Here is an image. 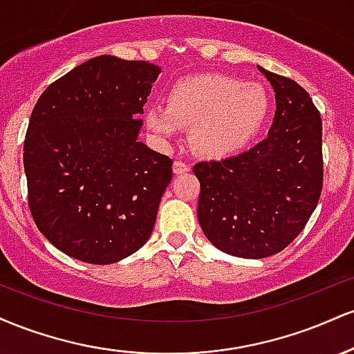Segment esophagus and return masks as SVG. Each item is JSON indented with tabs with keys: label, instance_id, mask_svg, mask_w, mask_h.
I'll list each match as a JSON object with an SVG mask.
<instances>
[{
	"label": "esophagus",
	"instance_id": "obj_1",
	"mask_svg": "<svg viewBox=\"0 0 354 354\" xmlns=\"http://www.w3.org/2000/svg\"><path fill=\"white\" fill-rule=\"evenodd\" d=\"M189 171V166L183 161H174L173 163V173L174 174H183V173H188Z\"/></svg>",
	"mask_w": 354,
	"mask_h": 354
}]
</instances>
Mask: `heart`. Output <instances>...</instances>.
<instances>
[{
    "instance_id": "b5f03b06",
    "label": "heart",
    "mask_w": 354,
    "mask_h": 354,
    "mask_svg": "<svg viewBox=\"0 0 354 354\" xmlns=\"http://www.w3.org/2000/svg\"><path fill=\"white\" fill-rule=\"evenodd\" d=\"M168 106L149 104L145 121L160 141H171L180 126L191 128V143L209 158H226L246 148L261 131L270 96L258 83L228 75H201L178 81Z\"/></svg>"
}]
</instances>
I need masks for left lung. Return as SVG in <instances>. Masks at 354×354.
Returning <instances> with one entry per match:
<instances>
[{
	"instance_id": "left-lung-1",
	"label": "left lung",
	"mask_w": 354,
	"mask_h": 354,
	"mask_svg": "<svg viewBox=\"0 0 354 354\" xmlns=\"http://www.w3.org/2000/svg\"><path fill=\"white\" fill-rule=\"evenodd\" d=\"M274 91L266 140L221 161H201L198 221L223 253L259 259L283 251L301 233L323 188L321 118L304 89L258 66Z\"/></svg>"
}]
</instances>
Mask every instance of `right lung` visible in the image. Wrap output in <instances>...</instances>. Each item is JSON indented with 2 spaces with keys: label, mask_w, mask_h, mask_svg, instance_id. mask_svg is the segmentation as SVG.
<instances>
[{
  "label": "right lung",
  "mask_w": 354,
  "mask_h": 354,
  "mask_svg": "<svg viewBox=\"0 0 354 354\" xmlns=\"http://www.w3.org/2000/svg\"><path fill=\"white\" fill-rule=\"evenodd\" d=\"M161 68L96 56L39 96L24 140L28 203L64 254L111 265L151 236L173 161L138 141Z\"/></svg>",
  "instance_id": "1"
}]
</instances>
